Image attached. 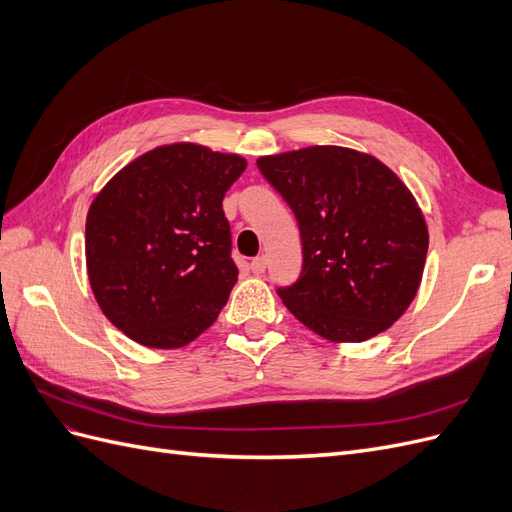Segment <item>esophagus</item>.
Listing matches in <instances>:
<instances>
[{"mask_svg": "<svg viewBox=\"0 0 512 512\" xmlns=\"http://www.w3.org/2000/svg\"><path fill=\"white\" fill-rule=\"evenodd\" d=\"M250 267H252V271H254L256 275L265 273V269H267V258H265V256H258V258H254Z\"/></svg>", "mask_w": 512, "mask_h": 512, "instance_id": "obj_1", "label": "esophagus"}]
</instances>
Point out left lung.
Instances as JSON below:
<instances>
[{"instance_id": "obj_1", "label": "left lung", "mask_w": 512, "mask_h": 512, "mask_svg": "<svg viewBox=\"0 0 512 512\" xmlns=\"http://www.w3.org/2000/svg\"><path fill=\"white\" fill-rule=\"evenodd\" d=\"M299 222L303 269L277 288L292 316L331 342H365L406 312L429 232L412 192L369 153L316 145L256 160Z\"/></svg>"}]
</instances>
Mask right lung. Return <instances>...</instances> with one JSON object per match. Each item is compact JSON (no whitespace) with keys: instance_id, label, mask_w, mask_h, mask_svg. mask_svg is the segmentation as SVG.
Here are the masks:
<instances>
[{"instance_id":"obj_1","label":"right lung","mask_w":512,"mask_h":512,"mask_svg":"<svg viewBox=\"0 0 512 512\" xmlns=\"http://www.w3.org/2000/svg\"><path fill=\"white\" fill-rule=\"evenodd\" d=\"M237 153L162 145L123 166L87 213L94 297L119 331L147 348H181L207 331L239 269L222 200L245 170Z\"/></svg>"}]
</instances>
